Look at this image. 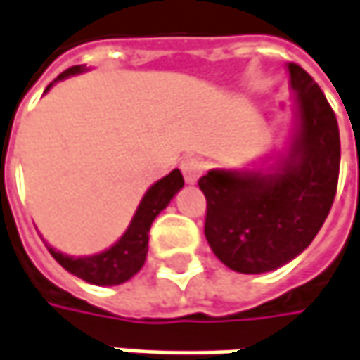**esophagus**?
Here are the masks:
<instances>
[{
	"label": "esophagus",
	"instance_id": "1",
	"mask_svg": "<svg viewBox=\"0 0 360 360\" xmlns=\"http://www.w3.org/2000/svg\"><path fill=\"white\" fill-rule=\"evenodd\" d=\"M181 171H183V177H185L187 183H195L205 173V162L198 159V157L183 160L181 162Z\"/></svg>",
	"mask_w": 360,
	"mask_h": 360
}]
</instances>
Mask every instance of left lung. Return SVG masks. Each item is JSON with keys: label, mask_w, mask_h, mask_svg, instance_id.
<instances>
[{"label": "left lung", "mask_w": 360, "mask_h": 360, "mask_svg": "<svg viewBox=\"0 0 360 360\" xmlns=\"http://www.w3.org/2000/svg\"><path fill=\"white\" fill-rule=\"evenodd\" d=\"M297 94L300 134L273 173L212 169L198 185L205 195V238L238 273H266L295 259L320 232L340 171L338 122L318 83L289 63Z\"/></svg>", "instance_id": "obj_1"}]
</instances>
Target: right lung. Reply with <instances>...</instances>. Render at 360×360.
<instances>
[{"label":"right lung","instance_id":"obj_1","mask_svg":"<svg viewBox=\"0 0 360 360\" xmlns=\"http://www.w3.org/2000/svg\"><path fill=\"white\" fill-rule=\"evenodd\" d=\"M85 67L75 65L71 69L63 71L56 79H65L69 75L81 73ZM51 87V85H49ZM183 187V175L179 169L171 171L167 177L157 181L146 195L142 198L138 205L136 214L132 218V222L128 226V230L124 232V236L117 240L112 248L94 255V257H67L58 250H54L49 246L54 261L60 264L63 269H67L69 273L77 275L79 279L94 283V285H120L124 281H128L130 277H134L138 271L142 269V264L146 261V252H148V230L150 224L155 222V218L160 214V210H165L169 205V201L173 200V195Z\"/></svg>","mask_w":360,"mask_h":360}]
</instances>
